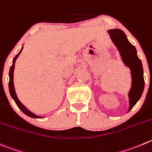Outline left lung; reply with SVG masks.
Instances as JSON below:
<instances>
[{
  "label": "left lung",
  "mask_w": 152,
  "mask_h": 152,
  "mask_svg": "<svg viewBox=\"0 0 152 152\" xmlns=\"http://www.w3.org/2000/svg\"><path fill=\"white\" fill-rule=\"evenodd\" d=\"M107 32L120 52L123 63L131 70L132 86L129 92V111H130L140 99L145 86L142 62L138 58L135 47L129 42L123 30L113 29L107 30Z\"/></svg>",
  "instance_id": "8db88e82"
}]
</instances>
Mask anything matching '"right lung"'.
<instances>
[{
	"label": "right lung",
	"mask_w": 152,
	"mask_h": 152,
	"mask_svg": "<svg viewBox=\"0 0 152 152\" xmlns=\"http://www.w3.org/2000/svg\"><path fill=\"white\" fill-rule=\"evenodd\" d=\"M22 50H23V47L21 48V50H20V52L18 53L17 54V55L15 56L14 59H13L12 61V65L10 67V73H9V76H10V82H9V90H10V95H11L12 98L14 99V101L15 102L16 104L18 105V107L20 108V110H21L22 112H23L24 114H26V116H28V117H32V118H44L43 117H40V116H38L36 115V114H35L34 113H32V112H31L30 110H29V109L27 108V107H26V106L23 105V104H22L21 102H20V100L18 99V98L17 96V94H16L15 93V87H14V82H13V76H14V68H15V61L16 59H17V58L18 57V56L20 55V53H21Z\"/></svg>",
	"instance_id": "add662e5"
}]
</instances>
